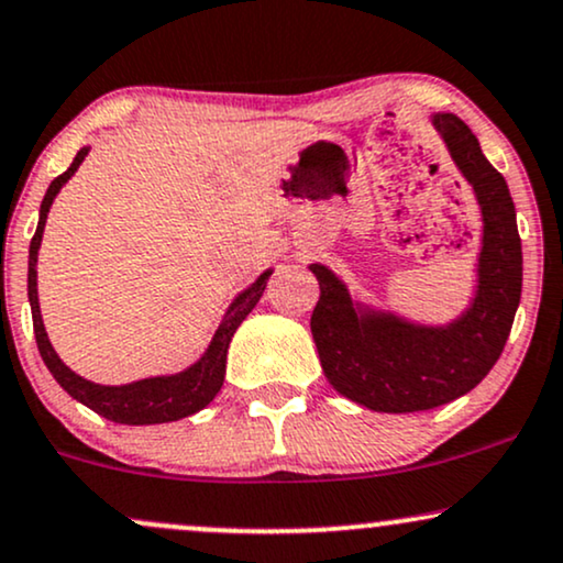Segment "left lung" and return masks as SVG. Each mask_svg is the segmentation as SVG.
<instances>
[{
    "label": "left lung",
    "mask_w": 563,
    "mask_h": 563,
    "mask_svg": "<svg viewBox=\"0 0 563 563\" xmlns=\"http://www.w3.org/2000/svg\"><path fill=\"white\" fill-rule=\"evenodd\" d=\"M432 125L483 209L479 286L472 307L449 328H422L354 307L328 267H309L320 280L311 335L324 377L341 396L388 415L435 409L475 388L498 362L521 296V241L504 175L485 159L475 133L456 114H435Z\"/></svg>",
    "instance_id": "8db88e82"
}]
</instances>
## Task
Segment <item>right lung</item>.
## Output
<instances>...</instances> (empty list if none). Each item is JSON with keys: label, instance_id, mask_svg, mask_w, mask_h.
Wrapping results in <instances>:
<instances>
[{"label": "right lung", "instance_id": "add662e5", "mask_svg": "<svg viewBox=\"0 0 563 563\" xmlns=\"http://www.w3.org/2000/svg\"><path fill=\"white\" fill-rule=\"evenodd\" d=\"M86 154H88V146L80 148L76 159H73V165L67 167L59 178H54L52 186L46 188L42 212H38L36 235L31 239L29 299H31V311H33V333H36L38 354H42L44 364L54 375V380L63 385L76 401L88 406V409L97 411V415H101L104 419H110V422L162 424V422H175V419H183V417H191L199 409H205L217 393H220L222 380H225V358H228L230 338H233L235 330H239V324L246 320L249 311L256 307V301L262 299L264 288H267V280L273 273H269V269L267 273H262L256 277L252 288L243 290L239 299L230 303L228 314L222 317L220 328H217L207 354L186 372H178V375H167V377H148V380H139L131 385H97L91 380H84V377L76 375L70 367H65L63 358L54 354L49 338H46L42 311H38L36 260H38V246H42L46 214H49L54 196H57L59 188L73 178V173L78 170Z\"/></svg>", "mask_w": 563, "mask_h": 563}]
</instances>
